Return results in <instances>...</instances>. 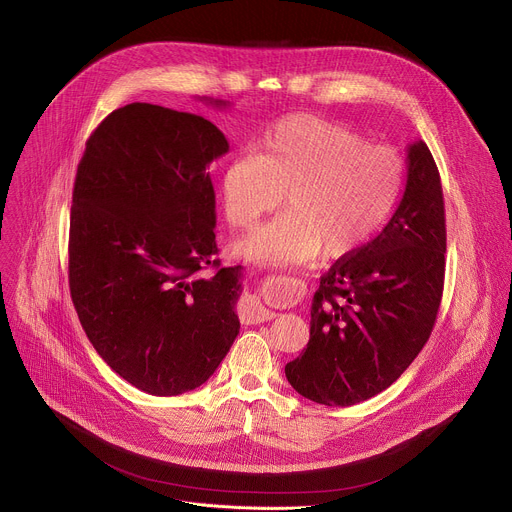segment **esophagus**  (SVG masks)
Returning a JSON list of instances; mask_svg holds the SVG:
<instances>
[{"label": "esophagus", "instance_id": "esophagus-1", "mask_svg": "<svg viewBox=\"0 0 512 512\" xmlns=\"http://www.w3.org/2000/svg\"><path fill=\"white\" fill-rule=\"evenodd\" d=\"M239 316L245 324H261V322H267L271 320L275 314L271 310H267L257 298H247L243 304H241V310H239Z\"/></svg>", "mask_w": 512, "mask_h": 512}]
</instances>
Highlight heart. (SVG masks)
I'll return each instance as SVG.
<instances>
[{"label": "heart", "instance_id": "obj_1", "mask_svg": "<svg viewBox=\"0 0 512 512\" xmlns=\"http://www.w3.org/2000/svg\"><path fill=\"white\" fill-rule=\"evenodd\" d=\"M406 177L398 151L369 145L353 128L314 114L269 126L257 153L222 171L224 212L235 228L253 226L284 202L290 208L235 245L243 259L282 267L320 253L343 259L365 247L394 212Z\"/></svg>", "mask_w": 512, "mask_h": 512}]
</instances>
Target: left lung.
<instances>
[{"label": "left lung", "instance_id": "left-lung-1", "mask_svg": "<svg viewBox=\"0 0 512 512\" xmlns=\"http://www.w3.org/2000/svg\"><path fill=\"white\" fill-rule=\"evenodd\" d=\"M441 177L423 141L408 145L406 188L380 235L320 277L310 341L286 365L304 398L351 406L392 386L421 353L445 277Z\"/></svg>", "mask_w": 512, "mask_h": 512}]
</instances>
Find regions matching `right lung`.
<instances>
[{"label":"right lung","mask_w":512,"mask_h":512,"mask_svg":"<svg viewBox=\"0 0 512 512\" xmlns=\"http://www.w3.org/2000/svg\"><path fill=\"white\" fill-rule=\"evenodd\" d=\"M224 153L228 141L210 120L134 102L104 118L77 165L71 298L100 357L153 396L202 386L241 329L243 271L216 259L206 171ZM208 264L217 271L204 276Z\"/></svg>","instance_id":"add662e5"}]
</instances>
